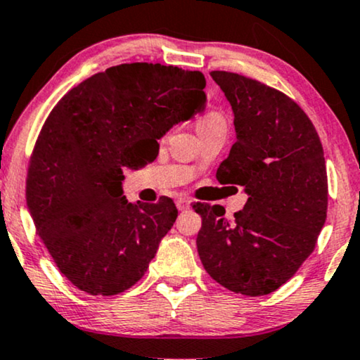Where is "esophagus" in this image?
I'll return each instance as SVG.
<instances>
[{
    "mask_svg": "<svg viewBox=\"0 0 360 360\" xmlns=\"http://www.w3.org/2000/svg\"><path fill=\"white\" fill-rule=\"evenodd\" d=\"M176 207H178V210H187L191 207V202L187 199H178L176 200Z\"/></svg>",
    "mask_w": 360,
    "mask_h": 360,
    "instance_id": "obj_1",
    "label": "esophagus"
}]
</instances>
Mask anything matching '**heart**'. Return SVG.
Instances as JSON below:
<instances>
[{
  "label": "heart",
  "instance_id": "b5f03b06",
  "mask_svg": "<svg viewBox=\"0 0 360 360\" xmlns=\"http://www.w3.org/2000/svg\"><path fill=\"white\" fill-rule=\"evenodd\" d=\"M217 125H226L225 115L219 112V110H207L204 115H200L197 120V131H204L207 129L217 127Z\"/></svg>",
  "mask_w": 360,
  "mask_h": 360
}]
</instances>
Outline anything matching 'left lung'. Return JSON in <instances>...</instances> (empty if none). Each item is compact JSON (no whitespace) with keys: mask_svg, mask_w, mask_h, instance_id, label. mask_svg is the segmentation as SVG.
<instances>
[{"mask_svg":"<svg viewBox=\"0 0 360 360\" xmlns=\"http://www.w3.org/2000/svg\"><path fill=\"white\" fill-rule=\"evenodd\" d=\"M235 114L236 141L217 169L221 184L245 187L231 221L220 205L202 217L197 251L212 279L241 295L274 292L315 250L326 221L328 178L311 120L281 91L230 72H212Z\"/></svg>","mask_w":360,"mask_h":360,"instance_id":"left-lung-1","label":"left lung"}]
</instances>
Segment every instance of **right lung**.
Returning a JSON list of instances; mask_svg holds the SVG:
<instances>
[{"instance_id": "right-lung-1", "label": "right lung", "mask_w": 360, "mask_h": 360, "mask_svg": "<svg viewBox=\"0 0 360 360\" xmlns=\"http://www.w3.org/2000/svg\"><path fill=\"white\" fill-rule=\"evenodd\" d=\"M200 72L124 63L70 89L45 120L30 156L27 207L60 272L89 295H117L148 269L178 209L130 204L124 168L143 165L173 125L205 108Z\"/></svg>"}]
</instances>
